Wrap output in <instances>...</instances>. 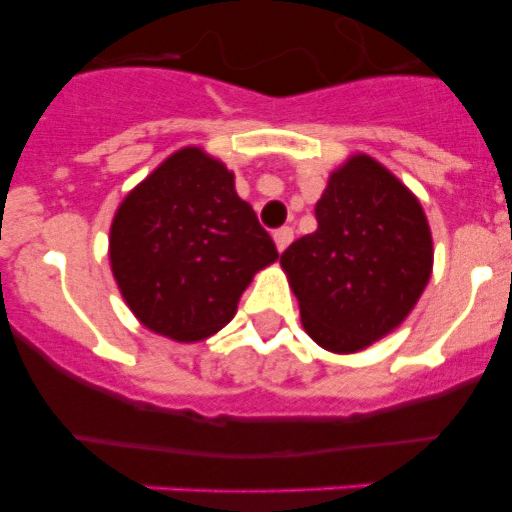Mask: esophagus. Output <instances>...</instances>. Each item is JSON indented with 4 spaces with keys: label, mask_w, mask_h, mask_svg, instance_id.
Instances as JSON below:
<instances>
[{
    "label": "esophagus",
    "mask_w": 512,
    "mask_h": 512,
    "mask_svg": "<svg viewBox=\"0 0 512 512\" xmlns=\"http://www.w3.org/2000/svg\"><path fill=\"white\" fill-rule=\"evenodd\" d=\"M272 237H275V245H278V250L283 252L285 247H288L290 242H293V227L275 229V234H272Z\"/></svg>",
    "instance_id": "obj_1"
}]
</instances>
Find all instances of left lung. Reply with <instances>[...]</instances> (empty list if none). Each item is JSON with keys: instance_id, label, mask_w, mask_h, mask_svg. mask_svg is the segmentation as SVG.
Wrapping results in <instances>:
<instances>
[{"instance_id": "obj_1", "label": "left lung", "mask_w": 512, "mask_h": 512, "mask_svg": "<svg viewBox=\"0 0 512 512\" xmlns=\"http://www.w3.org/2000/svg\"><path fill=\"white\" fill-rule=\"evenodd\" d=\"M318 229L280 255L318 346L361 351L394 331L432 272V234L407 186L353 156L315 204Z\"/></svg>"}]
</instances>
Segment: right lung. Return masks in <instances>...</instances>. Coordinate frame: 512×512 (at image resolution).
<instances>
[{"label": "right lung", "mask_w": 512, "mask_h": 512, "mask_svg": "<svg viewBox=\"0 0 512 512\" xmlns=\"http://www.w3.org/2000/svg\"><path fill=\"white\" fill-rule=\"evenodd\" d=\"M227 166L184 148L123 199L111 265L138 321L174 341H202L232 321L252 275L278 260Z\"/></svg>", "instance_id": "1"}]
</instances>
